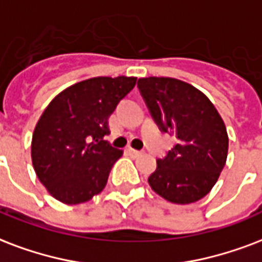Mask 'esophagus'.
Here are the masks:
<instances>
[{"mask_svg":"<svg viewBox=\"0 0 262 262\" xmlns=\"http://www.w3.org/2000/svg\"><path fill=\"white\" fill-rule=\"evenodd\" d=\"M127 152H129V155H132V157H140L141 155V151H137V149L135 148H127Z\"/></svg>","mask_w":262,"mask_h":262,"instance_id":"1","label":"esophagus"}]
</instances>
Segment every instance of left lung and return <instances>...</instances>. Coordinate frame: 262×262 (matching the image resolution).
<instances>
[{"mask_svg":"<svg viewBox=\"0 0 262 262\" xmlns=\"http://www.w3.org/2000/svg\"><path fill=\"white\" fill-rule=\"evenodd\" d=\"M139 89L161 130L177 139L148 177L155 192L171 203L188 205L214 187L228 155L223 118L205 93L169 77L140 78Z\"/></svg>","mask_w":262,"mask_h":262,"instance_id":"8db88e82","label":"left lung"}]
</instances>
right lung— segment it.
<instances>
[{
  "instance_id": "obj_1",
  "label": "right lung",
  "mask_w": 262,
  "mask_h": 262,
  "mask_svg": "<svg viewBox=\"0 0 262 262\" xmlns=\"http://www.w3.org/2000/svg\"><path fill=\"white\" fill-rule=\"evenodd\" d=\"M136 77H95L66 88L48 104L31 140L39 181L66 205H79L104 189L111 167L122 157L103 140L108 118L135 88Z\"/></svg>"
}]
</instances>
